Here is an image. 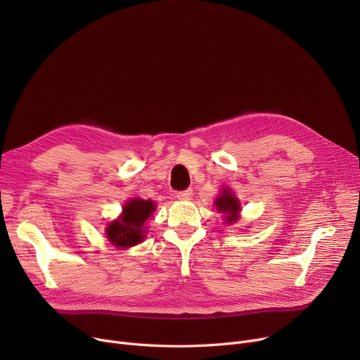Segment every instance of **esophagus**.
<instances>
[{
  "mask_svg": "<svg viewBox=\"0 0 360 360\" xmlns=\"http://www.w3.org/2000/svg\"><path fill=\"white\" fill-rule=\"evenodd\" d=\"M175 197H176L178 200H191V197H193V190L190 188V190L179 191V193H176Z\"/></svg>",
  "mask_w": 360,
  "mask_h": 360,
  "instance_id": "obj_1",
  "label": "esophagus"
}]
</instances>
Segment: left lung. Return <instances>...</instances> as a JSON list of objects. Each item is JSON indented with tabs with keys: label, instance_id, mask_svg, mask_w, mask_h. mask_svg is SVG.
<instances>
[{
	"label": "left lung",
	"instance_id": "1",
	"mask_svg": "<svg viewBox=\"0 0 360 360\" xmlns=\"http://www.w3.org/2000/svg\"><path fill=\"white\" fill-rule=\"evenodd\" d=\"M216 207L219 212L226 213V223H233L238 220V212L240 210L239 201L232 195L231 191L224 190V193L216 200Z\"/></svg>",
	"mask_w": 360,
	"mask_h": 360
}]
</instances>
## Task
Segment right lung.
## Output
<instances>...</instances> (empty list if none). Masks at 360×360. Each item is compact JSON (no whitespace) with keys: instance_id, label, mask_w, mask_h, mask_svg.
I'll list each match as a JSON object with an SVG mask.
<instances>
[{"instance_id":"obj_1","label":"right lung","mask_w":360,"mask_h":360,"mask_svg":"<svg viewBox=\"0 0 360 360\" xmlns=\"http://www.w3.org/2000/svg\"><path fill=\"white\" fill-rule=\"evenodd\" d=\"M155 207V202L148 200L134 198L128 201L124 205L122 216L108 224V239L118 248H128L140 243L144 238L143 224Z\"/></svg>"}]
</instances>
